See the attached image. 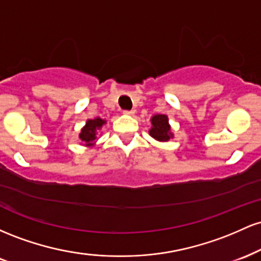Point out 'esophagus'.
Returning a JSON list of instances; mask_svg holds the SVG:
<instances>
[{
  "label": "esophagus",
  "instance_id": "obj_1",
  "mask_svg": "<svg viewBox=\"0 0 261 261\" xmlns=\"http://www.w3.org/2000/svg\"><path fill=\"white\" fill-rule=\"evenodd\" d=\"M122 114H124V115H128V116H133L134 114H135V112L134 110H124V112H122Z\"/></svg>",
  "mask_w": 261,
  "mask_h": 261
}]
</instances>
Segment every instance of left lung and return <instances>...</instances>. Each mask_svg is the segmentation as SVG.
Segmentation results:
<instances>
[{
    "mask_svg": "<svg viewBox=\"0 0 261 261\" xmlns=\"http://www.w3.org/2000/svg\"><path fill=\"white\" fill-rule=\"evenodd\" d=\"M151 125L152 126L148 130V134L155 141L167 142L174 137L172 127L169 125V119L166 114H154L151 118Z\"/></svg>",
    "mask_w": 261,
    "mask_h": 261,
    "instance_id": "8db88e82",
    "label": "left lung"
}]
</instances>
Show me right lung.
I'll list each match as a JSON object with an SVG mask.
<instances>
[{
	"label": "right lung",
	"instance_id": "obj_1",
	"mask_svg": "<svg viewBox=\"0 0 261 261\" xmlns=\"http://www.w3.org/2000/svg\"><path fill=\"white\" fill-rule=\"evenodd\" d=\"M106 124V119H101L99 116L94 119H88L85 126L81 128V133L79 135L81 145L86 146V147H94L98 140V134Z\"/></svg>",
	"mask_w": 261,
	"mask_h": 261
}]
</instances>
